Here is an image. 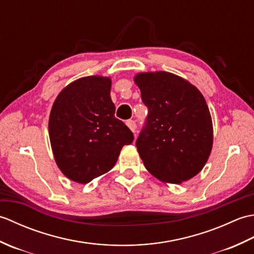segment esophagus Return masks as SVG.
Here are the masks:
<instances>
[{"mask_svg":"<svg viewBox=\"0 0 254 254\" xmlns=\"http://www.w3.org/2000/svg\"><path fill=\"white\" fill-rule=\"evenodd\" d=\"M127 127L130 128L132 132H134V131L136 130V124H135V122H134L133 120H127Z\"/></svg>","mask_w":254,"mask_h":254,"instance_id":"34e87169","label":"esophagus"}]
</instances>
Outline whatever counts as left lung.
<instances>
[{
  "instance_id": "obj_1",
  "label": "left lung",
  "mask_w": 254,
  "mask_h": 254,
  "mask_svg": "<svg viewBox=\"0 0 254 254\" xmlns=\"http://www.w3.org/2000/svg\"><path fill=\"white\" fill-rule=\"evenodd\" d=\"M134 82L148 108L136 141L146 169L158 180L180 185L196 176L213 147V122L203 95L169 72L137 73Z\"/></svg>"
}]
</instances>
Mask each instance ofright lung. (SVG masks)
Instances as JSON below:
<instances>
[{"instance_id":"1","label":"right lung","mask_w":254,"mask_h":254,"mask_svg":"<svg viewBox=\"0 0 254 254\" xmlns=\"http://www.w3.org/2000/svg\"><path fill=\"white\" fill-rule=\"evenodd\" d=\"M111 78L93 75L74 80L58 95L49 117V137L62 174L88 183L116 165L134 136L115 117Z\"/></svg>"}]
</instances>
